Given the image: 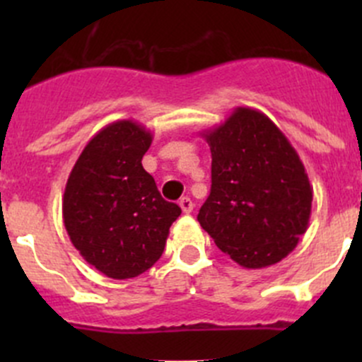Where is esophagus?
I'll return each mask as SVG.
<instances>
[{"instance_id": "1", "label": "esophagus", "mask_w": 362, "mask_h": 362, "mask_svg": "<svg viewBox=\"0 0 362 362\" xmlns=\"http://www.w3.org/2000/svg\"><path fill=\"white\" fill-rule=\"evenodd\" d=\"M178 204H180V208L184 214H191L192 208H194V203H192V199L187 198V196H185V198H182L180 202H178Z\"/></svg>"}]
</instances>
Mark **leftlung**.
Here are the masks:
<instances>
[{"label":"left lung","instance_id":"left-lung-1","mask_svg":"<svg viewBox=\"0 0 362 362\" xmlns=\"http://www.w3.org/2000/svg\"><path fill=\"white\" fill-rule=\"evenodd\" d=\"M203 136L211 189L198 214L202 228L243 268L282 261L312 214L313 189L298 152L272 119L247 107Z\"/></svg>","mask_w":362,"mask_h":362}]
</instances>
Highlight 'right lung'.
Masks as SVG:
<instances>
[{
	"label": "right lung",
	"mask_w": 362,
	"mask_h": 362,
	"mask_svg": "<svg viewBox=\"0 0 362 362\" xmlns=\"http://www.w3.org/2000/svg\"><path fill=\"white\" fill-rule=\"evenodd\" d=\"M151 144V131L134 120L108 124L83 147L64 189L63 221L73 247L115 280L152 268L182 214L141 166Z\"/></svg>",
	"instance_id": "1"
}]
</instances>
